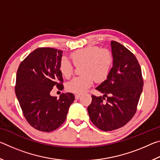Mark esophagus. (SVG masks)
<instances>
[{
    "label": "esophagus",
    "instance_id": "1",
    "mask_svg": "<svg viewBox=\"0 0 160 160\" xmlns=\"http://www.w3.org/2000/svg\"><path fill=\"white\" fill-rule=\"evenodd\" d=\"M80 94H75V99H78L80 97Z\"/></svg>",
    "mask_w": 160,
    "mask_h": 160
}]
</instances>
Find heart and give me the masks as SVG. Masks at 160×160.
Here are the masks:
<instances>
[{"label": "heart", "instance_id": "1", "mask_svg": "<svg viewBox=\"0 0 160 160\" xmlns=\"http://www.w3.org/2000/svg\"><path fill=\"white\" fill-rule=\"evenodd\" d=\"M75 66L81 68L82 75L75 77L67 84V90L73 93L82 94L96 82L107 79L112 68L113 58L112 52L106 48L88 47L75 51L70 55ZM59 69L65 78H69L73 73L74 68L66 58H62Z\"/></svg>", "mask_w": 160, "mask_h": 160}]
</instances>
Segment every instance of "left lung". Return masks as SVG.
<instances>
[{
	"label": "left lung",
	"mask_w": 160,
	"mask_h": 160,
	"mask_svg": "<svg viewBox=\"0 0 160 160\" xmlns=\"http://www.w3.org/2000/svg\"><path fill=\"white\" fill-rule=\"evenodd\" d=\"M113 58L107 80L95 88L102 97L92 96L88 107L94 125L104 131L120 128L136 112L143 87L141 68L135 56L122 44L111 42ZM107 97L106 102L103 99Z\"/></svg>",
	"instance_id": "obj_1"
}]
</instances>
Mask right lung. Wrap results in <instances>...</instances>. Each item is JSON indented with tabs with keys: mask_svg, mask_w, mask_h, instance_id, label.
Here are the masks:
<instances>
[{
	"mask_svg": "<svg viewBox=\"0 0 160 160\" xmlns=\"http://www.w3.org/2000/svg\"><path fill=\"white\" fill-rule=\"evenodd\" d=\"M61 51L53 48H39L27 56L16 75L15 94L24 116L30 125L40 131L51 132L66 121L73 94L51 96L53 86L63 82L59 69Z\"/></svg>",
	"mask_w": 160,
	"mask_h": 160,
	"instance_id": "1",
	"label": "right lung"
}]
</instances>
